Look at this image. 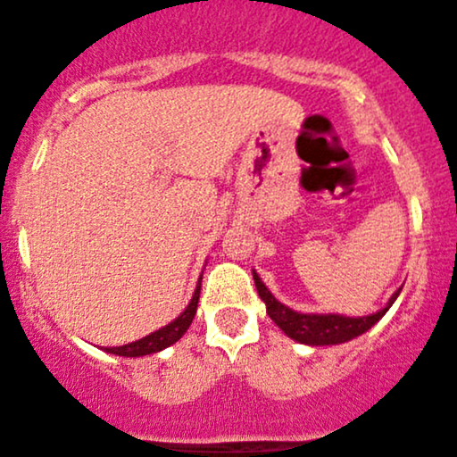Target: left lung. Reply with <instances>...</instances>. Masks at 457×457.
Listing matches in <instances>:
<instances>
[{"label": "left lung", "instance_id": "8db88e82", "mask_svg": "<svg viewBox=\"0 0 457 457\" xmlns=\"http://www.w3.org/2000/svg\"><path fill=\"white\" fill-rule=\"evenodd\" d=\"M253 281H255V287H258L260 298L266 303V313H269L272 322H275L277 327L287 335V337L309 345H333V344H344V342H350V339L359 337V335H363L365 330H370L386 312H389L393 301H395L402 290L400 287V290L391 296L389 305L380 309V312L371 313V316L345 318V316H337V313H327V316H322V313H298L295 309L281 305V303L270 295L269 287L264 286V281L260 279L255 270H253Z\"/></svg>", "mask_w": 457, "mask_h": 457}]
</instances>
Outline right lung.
<instances>
[{"instance_id": "right-lung-1", "label": "right lung", "mask_w": 457, "mask_h": 457, "mask_svg": "<svg viewBox=\"0 0 457 457\" xmlns=\"http://www.w3.org/2000/svg\"><path fill=\"white\" fill-rule=\"evenodd\" d=\"M199 290H202V277H199L195 295H193L188 307L174 320V322H170L167 327L154 330V333L148 335V337L137 339V342H133V344L118 345V348H107V353L118 354V356H144V354H152V353H161V350L167 348V345L176 344L178 339L187 333V328L191 327L193 318H195L197 303H199Z\"/></svg>"}]
</instances>
